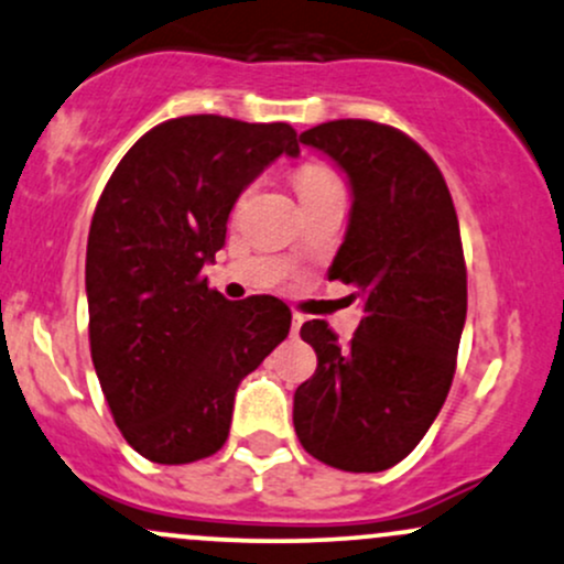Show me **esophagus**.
Listing matches in <instances>:
<instances>
[{
    "label": "esophagus",
    "mask_w": 564,
    "mask_h": 564,
    "mask_svg": "<svg viewBox=\"0 0 564 564\" xmlns=\"http://www.w3.org/2000/svg\"><path fill=\"white\" fill-rule=\"evenodd\" d=\"M302 323H304V318L302 315H294V318H291V334H300V328H302Z\"/></svg>",
    "instance_id": "1"
}]
</instances>
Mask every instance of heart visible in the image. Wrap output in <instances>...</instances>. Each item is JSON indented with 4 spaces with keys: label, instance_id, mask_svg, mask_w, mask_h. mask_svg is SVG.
I'll return each instance as SVG.
<instances>
[{
    "label": "heart",
    "instance_id": "1",
    "mask_svg": "<svg viewBox=\"0 0 564 564\" xmlns=\"http://www.w3.org/2000/svg\"><path fill=\"white\" fill-rule=\"evenodd\" d=\"M294 185L300 198H307L313 196V193L326 191V187L339 185V177H336L332 166L326 164H304L294 172Z\"/></svg>",
    "mask_w": 564,
    "mask_h": 564
}]
</instances>
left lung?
<instances>
[{"mask_svg": "<svg viewBox=\"0 0 564 564\" xmlns=\"http://www.w3.org/2000/svg\"><path fill=\"white\" fill-rule=\"evenodd\" d=\"M347 174L352 209L328 278L358 289L364 321L347 347L326 321L302 339L318 368L294 392L302 448L345 471L390 469L448 398L467 321V264L437 164L400 129L366 119L300 134Z\"/></svg>", "mask_w": 564, "mask_h": 564, "instance_id": "8db88e82", "label": "left lung"}]
</instances>
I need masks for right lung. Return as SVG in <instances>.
Listing matches in <instances>:
<instances>
[{"label":"right lung","mask_w":564,"mask_h":564,"mask_svg":"<svg viewBox=\"0 0 564 564\" xmlns=\"http://www.w3.org/2000/svg\"><path fill=\"white\" fill-rule=\"evenodd\" d=\"M283 121L180 116L119 161L87 238L89 349L121 435L156 464L212 456L246 373L289 336L275 296L225 300L200 275L225 246L232 204L278 156Z\"/></svg>","instance_id":"add662e5"}]
</instances>
